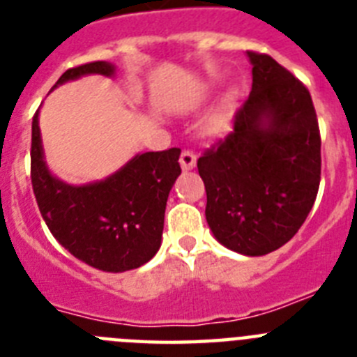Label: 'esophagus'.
Instances as JSON below:
<instances>
[{
  "label": "esophagus",
  "instance_id": "esophagus-1",
  "mask_svg": "<svg viewBox=\"0 0 357 357\" xmlns=\"http://www.w3.org/2000/svg\"><path fill=\"white\" fill-rule=\"evenodd\" d=\"M181 166L184 172H188V169H193L195 166H197V155H195L193 151L191 150H184L181 153Z\"/></svg>",
  "mask_w": 357,
  "mask_h": 357
}]
</instances>
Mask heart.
<instances>
[{
    "instance_id": "1",
    "label": "heart",
    "mask_w": 357,
    "mask_h": 357,
    "mask_svg": "<svg viewBox=\"0 0 357 357\" xmlns=\"http://www.w3.org/2000/svg\"><path fill=\"white\" fill-rule=\"evenodd\" d=\"M222 127H223V118H222V116H214V118L209 121V130L211 132L222 130Z\"/></svg>"
}]
</instances>
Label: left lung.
Segmentation results:
<instances>
[{"label":"left lung","instance_id":"8db88e82","mask_svg":"<svg viewBox=\"0 0 357 357\" xmlns=\"http://www.w3.org/2000/svg\"><path fill=\"white\" fill-rule=\"evenodd\" d=\"M250 96L234 130L198 159L214 238L243 255L280 248L305 222L320 185V130L311 94L266 53L247 52Z\"/></svg>","mask_w":357,"mask_h":357}]
</instances>
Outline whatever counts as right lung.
I'll return each instance as SVG.
<instances>
[{
	"label": "right lung",
	"mask_w": 357,
	"mask_h": 357,
	"mask_svg": "<svg viewBox=\"0 0 357 357\" xmlns=\"http://www.w3.org/2000/svg\"><path fill=\"white\" fill-rule=\"evenodd\" d=\"M105 61L71 68L56 85L84 75L112 77ZM181 148L137 153L103 181L71 185L50 173L40 141L39 110L31 121V188L50 232L77 259L103 272H127L157 254L168 195L181 175Z\"/></svg>",
	"instance_id": "obj_1"
}]
</instances>
